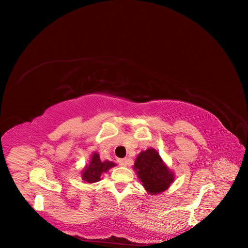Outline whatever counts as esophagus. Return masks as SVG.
Returning <instances> with one entry per match:
<instances>
[{
  "instance_id": "obj_1",
  "label": "esophagus",
  "mask_w": 248,
  "mask_h": 248,
  "mask_svg": "<svg viewBox=\"0 0 248 248\" xmlns=\"http://www.w3.org/2000/svg\"><path fill=\"white\" fill-rule=\"evenodd\" d=\"M127 159L126 158H121V159H118V163H119V166H121V167H126L127 166Z\"/></svg>"
}]
</instances>
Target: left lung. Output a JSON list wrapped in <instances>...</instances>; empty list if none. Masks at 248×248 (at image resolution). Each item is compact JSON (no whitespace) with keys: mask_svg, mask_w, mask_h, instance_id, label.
Returning a JSON list of instances; mask_svg holds the SVG:
<instances>
[{"mask_svg":"<svg viewBox=\"0 0 248 248\" xmlns=\"http://www.w3.org/2000/svg\"><path fill=\"white\" fill-rule=\"evenodd\" d=\"M132 168L146 191L154 196L169 189L175 181L174 171L162 160L158 151L154 148L141 151Z\"/></svg>","mask_w":248,"mask_h":248,"instance_id":"obj_1","label":"left lung"}]
</instances>
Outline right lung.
<instances>
[{
  "instance_id": "1",
  "label": "right lung",
  "mask_w": 248,
  "mask_h": 248,
  "mask_svg": "<svg viewBox=\"0 0 248 248\" xmlns=\"http://www.w3.org/2000/svg\"><path fill=\"white\" fill-rule=\"evenodd\" d=\"M116 167L115 162H111L108 160L101 161L100 156L97 152H94L90 158L89 163H87L85 168L81 170V179L87 184H93L100 181V177L104 172H108V170L111 168Z\"/></svg>"
}]
</instances>
